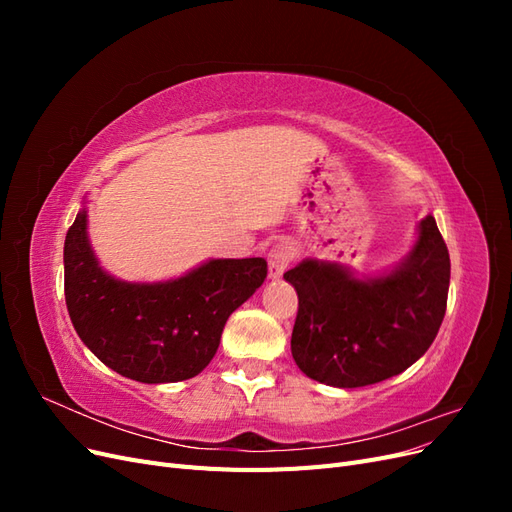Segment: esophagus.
<instances>
[{
    "mask_svg": "<svg viewBox=\"0 0 512 512\" xmlns=\"http://www.w3.org/2000/svg\"><path fill=\"white\" fill-rule=\"evenodd\" d=\"M292 260V254L286 245H273L271 252L267 256L269 262V277L271 280H277V277H282V273L288 269Z\"/></svg>",
    "mask_w": 512,
    "mask_h": 512,
    "instance_id": "obj_1",
    "label": "esophagus"
}]
</instances>
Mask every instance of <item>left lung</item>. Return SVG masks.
Returning a JSON list of instances; mask_svg holds the SVG:
<instances>
[{"instance_id":"8db88e82","label":"left lung","mask_w":512,"mask_h":512,"mask_svg":"<svg viewBox=\"0 0 512 512\" xmlns=\"http://www.w3.org/2000/svg\"><path fill=\"white\" fill-rule=\"evenodd\" d=\"M299 294L290 350L307 378L337 386L376 384L406 371L436 339L446 312L451 258L433 215L391 273L356 280L307 258L284 273Z\"/></svg>"}]
</instances>
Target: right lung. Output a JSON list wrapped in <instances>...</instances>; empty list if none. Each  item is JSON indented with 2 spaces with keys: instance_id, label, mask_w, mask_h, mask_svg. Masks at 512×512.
<instances>
[{
  "instance_id": "add662e5",
  "label": "right lung",
  "mask_w": 512,
  "mask_h": 512,
  "mask_svg": "<svg viewBox=\"0 0 512 512\" xmlns=\"http://www.w3.org/2000/svg\"><path fill=\"white\" fill-rule=\"evenodd\" d=\"M265 277V258H218L168 282L115 280L91 252L85 209L64 243L66 305L76 333L106 367L145 384L198 376L218 352L228 316Z\"/></svg>"
}]
</instances>
